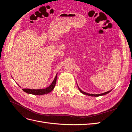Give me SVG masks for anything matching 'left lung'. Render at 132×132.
Listing matches in <instances>:
<instances>
[{"label": "left lung", "instance_id": "1", "mask_svg": "<svg viewBox=\"0 0 132 132\" xmlns=\"http://www.w3.org/2000/svg\"><path fill=\"white\" fill-rule=\"evenodd\" d=\"M78 89H79V91H80L82 94H84V95H86L90 96H95V97H98V96H100L105 95H106V94H108V93H109L110 92H111V91H112V90H110V91H107V92H106V93H102V94H96H96H90L86 93H85V92H84V91H82V90H80V89L79 88V86H78Z\"/></svg>", "mask_w": 132, "mask_h": 132}]
</instances>
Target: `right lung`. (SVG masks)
<instances>
[{
    "instance_id": "right-lung-1",
    "label": "right lung",
    "mask_w": 132,
    "mask_h": 132,
    "mask_svg": "<svg viewBox=\"0 0 132 132\" xmlns=\"http://www.w3.org/2000/svg\"><path fill=\"white\" fill-rule=\"evenodd\" d=\"M57 74H56V76H55L54 79L53 80V81L52 82L51 84L48 87H46V88H45V89H23L22 90L23 91H25V93H26L27 94H32V95H44V94H47L48 93H50V92H51L54 88V86L55 85V84H56V81H57Z\"/></svg>"
}]
</instances>
